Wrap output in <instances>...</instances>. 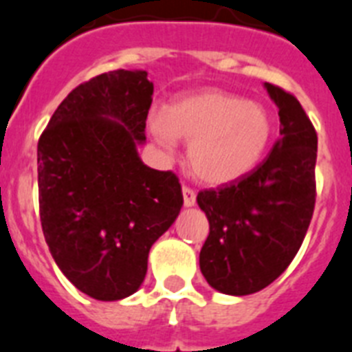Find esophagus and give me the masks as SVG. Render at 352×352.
Segmentation results:
<instances>
[{"label": "esophagus", "instance_id": "esophagus-1", "mask_svg": "<svg viewBox=\"0 0 352 352\" xmlns=\"http://www.w3.org/2000/svg\"><path fill=\"white\" fill-rule=\"evenodd\" d=\"M182 195H184V206L186 207L195 206V201H197V193H195L193 189L189 188V186H182Z\"/></svg>", "mask_w": 352, "mask_h": 352}]
</instances>
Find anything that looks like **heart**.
Here are the masks:
<instances>
[{
	"label": "heart",
	"mask_w": 352,
	"mask_h": 352,
	"mask_svg": "<svg viewBox=\"0 0 352 352\" xmlns=\"http://www.w3.org/2000/svg\"><path fill=\"white\" fill-rule=\"evenodd\" d=\"M273 129L262 104L221 90L184 97L151 117V131L166 151L177 138L189 142V168L209 184H225L255 168Z\"/></svg>",
	"instance_id": "b5f03b06"
}]
</instances>
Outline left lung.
<instances>
[{"label": "left lung", "mask_w": 352, "mask_h": 352, "mask_svg": "<svg viewBox=\"0 0 352 352\" xmlns=\"http://www.w3.org/2000/svg\"><path fill=\"white\" fill-rule=\"evenodd\" d=\"M265 88L278 106V142L252 172L197 197L209 219L201 274L223 294L273 283L301 248L316 207V127L290 91Z\"/></svg>", "instance_id": "obj_1"}]
</instances>
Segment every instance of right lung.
Listing matches in <instances>:
<instances>
[{"label":"right lung","mask_w":352,"mask_h":352,"mask_svg":"<svg viewBox=\"0 0 352 352\" xmlns=\"http://www.w3.org/2000/svg\"><path fill=\"white\" fill-rule=\"evenodd\" d=\"M154 85L111 70L62 100L38 138V209L45 243L70 283L99 301L140 289L152 244L182 207L173 172L142 163Z\"/></svg>","instance_id":"obj_1"}]
</instances>
